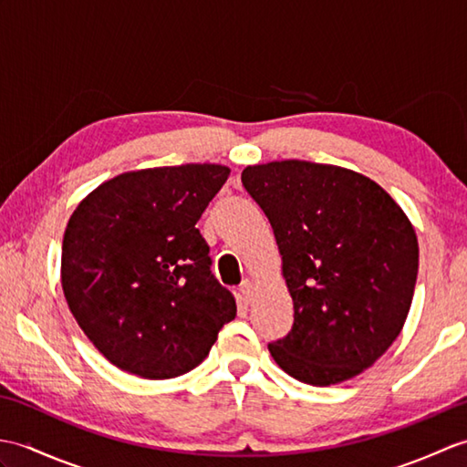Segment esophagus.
I'll use <instances>...</instances> for the list:
<instances>
[{"instance_id":"obj_1","label":"esophagus","mask_w":467,"mask_h":467,"mask_svg":"<svg viewBox=\"0 0 467 467\" xmlns=\"http://www.w3.org/2000/svg\"><path fill=\"white\" fill-rule=\"evenodd\" d=\"M241 301L244 303V305H249L251 301H253V295H254V286H253V283L246 279V281H243V285H241Z\"/></svg>"}]
</instances>
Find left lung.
Masks as SVG:
<instances>
[{
    "label": "left lung",
    "instance_id": "1",
    "mask_svg": "<svg viewBox=\"0 0 467 467\" xmlns=\"http://www.w3.org/2000/svg\"><path fill=\"white\" fill-rule=\"evenodd\" d=\"M241 181L269 218L293 296L273 359L319 387L359 375L408 319L420 265L410 218L371 178L333 164H256Z\"/></svg>",
    "mask_w": 467,
    "mask_h": 467
}]
</instances>
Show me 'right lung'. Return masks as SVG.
Instances as JSON below:
<instances>
[{
    "label": "right lung",
    "mask_w": 467,
    "mask_h": 467,
    "mask_svg": "<svg viewBox=\"0 0 467 467\" xmlns=\"http://www.w3.org/2000/svg\"><path fill=\"white\" fill-rule=\"evenodd\" d=\"M228 174L221 164L124 172L69 216L64 296L88 339L122 371L144 379L188 373L236 317L196 228Z\"/></svg>",
    "instance_id": "obj_1"
}]
</instances>
